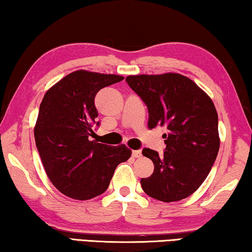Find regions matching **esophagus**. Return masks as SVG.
<instances>
[{
    "mask_svg": "<svg viewBox=\"0 0 252 252\" xmlns=\"http://www.w3.org/2000/svg\"><path fill=\"white\" fill-rule=\"evenodd\" d=\"M132 156H133L134 158H141L142 157L141 150H133L132 151Z\"/></svg>",
    "mask_w": 252,
    "mask_h": 252,
    "instance_id": "34e87169",
    "label": "esophagus"
}]
</instances>
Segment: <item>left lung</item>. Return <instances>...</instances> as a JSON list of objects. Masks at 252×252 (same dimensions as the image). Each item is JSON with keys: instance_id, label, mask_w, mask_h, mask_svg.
Instances as JSON below:
<instances>
[{"instance_id": "8db88e82", "label": "left lung", "mask_w": 252, "mask_h": 252, "mask_svg": "<svg viewBox=\"0 0 252 252\" xmlns=\"http://www.w3.org/2000/svg\"><path fill=\"white\" fill-rule=\"evenodd\" d=\"M145 102L148 126H165L163 155L142 150L153 160L150 177L141 178L145 193L161 202L189 197L205 181L220 148L219 120L212 99L191 79L177 73L133 75L126 78Z\"/></svg>"}]
</instances>
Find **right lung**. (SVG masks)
<instances>
[{"instance_id": "1", "label": "right lung", "mask_w": 252, "mask_h": 252, "mask_svg": "<svg viewBox=\"0 0 252 252\" xmlns=\"http://www.w3.org/2000/svg\"><path fill=\"white\" fill-rule=\"evenodd\" d=\"M125 77L76 70L47 91L34 126L35 146L46 174L66 196L79 201L104 193L119 163L131 157L126 145L89 140L97 110L95 95Z\"/></svg>"}]
</instances>
